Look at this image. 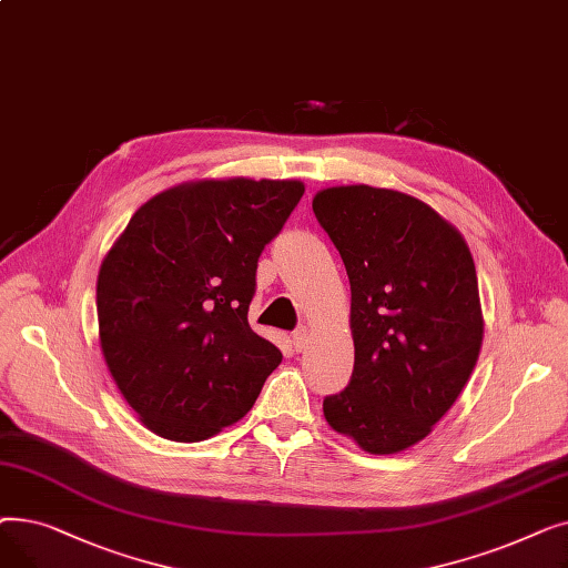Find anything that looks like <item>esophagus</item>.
<instances>
[{
    "label": "esophagus",
    "instance_id": "obj_1",
    "mask_svg": "<svg viewBox=\"0 0 568 568\" xmlns=\"http://www.w3.org/2000/svg\"><path fill=\"white\" fill-rule=\"evenodd\" d=\"M308 338H311V334H308L306 326H300V329H296V332L292 334V343H294V347L300 349V352H302V349H306Z\"/></svg>",
    "mask_w": 568,
    "mask_h": 568
}]
</instances>
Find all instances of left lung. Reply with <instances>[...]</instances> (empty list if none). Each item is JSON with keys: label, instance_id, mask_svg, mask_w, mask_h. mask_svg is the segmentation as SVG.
<instances>
[{"label": "left lung", "instance_id": "8db88e82", "mask_svg": "<svg viewBox=\"0 0 568 568\" xmlns=\"http://www.w3.org/2000/svg\"><path fill=\"white\" fill-rule=\"evenodd\" d=\"M313 212L349 278L354 371L324 419L373 456L430 435L479 362L484 313L465 236L419 197L322 189Z\"/></svg>", "mask_w": 568, "mask_h": 568}]
</instances>
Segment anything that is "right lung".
Segmentation results:
<instances>
[{
    "label": "right lung",
    "mask_w": 568,
    "mask_h": 568,
    "mask_svg": "<svg viewBox=\"0 0 568 568\" xmlns=\"http://www.w3.org/2000/svg\"><path fill=\"white\" fill-rule=\"evenodd\" d=\"M306 186L195 179L146 200L97 281L105 366L138 419L202 442L253 407L281 349L248 324L255 268Z\"/></svg>",
    "instance_id": "1"
}]
</instances>
